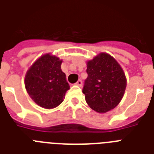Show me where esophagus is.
<instances>
[{"mask_svg": "<svg viewBox=\"0 0 154 154\" xmlns=\"http://www.w3.org/2000/svg\"><path fill=\"white\" fill-rule=\"evenodd\" d=\"M75 85H78V86H82V80H78V81L77 82V83H75Z\"/></svg>", "mask_w": 154, "mask_h": 154, "instance_id": "esophagus-1", "label": "esophagus"}]
</instances>
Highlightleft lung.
Wrapping results in <instances>:
<instances>
[{
    "label": "left lung",
    "mask_w": 154,
    "mask_h": 154,
    "mask_svg": "<svg viewBox=\"0 0 154 154\" xmlns=\"http://www.w3.org/2000/svg\"><path fill=\"white\" fill-rule=\"evenodd\" d=\"M88 77L83 94L89 106L99 113L114 109L124 96L126 77L119 63L106 53L87 61Z\"/></svg>",
    "instance_id": "obj_1"
}]
</instances>
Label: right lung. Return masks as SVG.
<instances>
[{
    "label": "right lung",
    "mask_w": 154,
    "mask_h": 154,
    "mask_svg": "<svg viewBox=\"0 0 154 154\" xmlns=\"http://www.w3.org/2000/svg\"><path fill=\"white\" fill-rule=\"evenodd\" d=\"M62 60L51 53L40 57L28 69L25 77L26 91L37 105L44 109L57 107L69 89L65 72L60 69Z\"/></svg>",
    "instance_id": "right-lung-1"
}]
</instances>
